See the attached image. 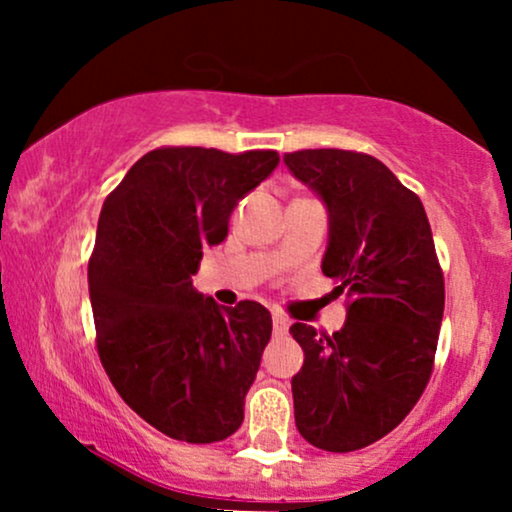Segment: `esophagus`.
Listing matches in <instances>:
<instances>
[{
	"instance_id": "34e87169",
	"label": "esophagus",
	"mask_w": 512,
	"mask_h": 512,
	"mask_svg": "<svg viewBox=\"0 0 512 512\" xmlns=\"http://www.w3.org/2000/svg\"><path fill=\"white\" fill-rule=\"evenodd\" d=\"M272 327H274L276 337H284V334L289 332V320H286L284 315H274L272 317Z\"/></svg>"
}]
</instances>
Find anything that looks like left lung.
Listing matches in <instances>:
<instances>
[{
    "instance_id": "left-lung-1",
    "label": "left lung",
    "mask_w": 512,
    "mask_h": 512,
    "mask_svg": "<svg viewBox=\"0 0 512 512\" xmlns=\"http://www.w3.org/2000/svg\"><path fill=\"white\" fill-rule=\"evenodd\" d=\"M284 163L327 204L322 274L349 298L339 332L291 325L305 354L291 380L296 426L320 450H361L402 424L431 380L443 269L424 204L378 158L303 149Z\"/></svg>"
}]
</instances>
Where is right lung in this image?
Here are the masks:
<instances>
[{"label":"right lung","mask_w":512,"mask_h":512,"mask_svg":"<svg viewBox=\"0 0 512 512\" xmlns=\"http://www.w3.org/2000/svg\"><path fill=\"white\" fill-rule=\"evenodd\" d=\"M276 163L272 149L161 146L103 202L88 260L96 349L117 395L168 438L216 443L243 424L272 315L255 301L216 305L192 274Z\"/></svg>","instance_id":"add662e5"}]
</instances>
